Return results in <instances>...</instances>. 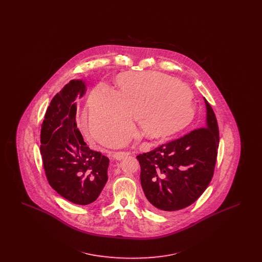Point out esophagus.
Listing matches in <instances>:
<instances>
[{
    "instance_id": "obj_1",
    "label": "esophagus",
    "mask_w": 262,
    "mask_h": 262,
    "mask_svg": "<svg viewBox=\"0 0 262 262\" xmlns=\"http://www.w3.org/2000/svg\"><path fill=\"white\" fill-rule=\"evenodd\" d=\"M129 155L128 152H125V151H117V152H114L113 153V157L116 159V160H122L124 157Z\"/></svg>"
}]
</instances>
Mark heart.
<instances>
[{"mask_svg":"<svg viewBox=\"0 0 262 262\" xmlns=\"http://www.w3.org/2000/svg\"><path fill=\"white\" fill-rule=\"evenodd\" d=\"M119 92L100 83L89 98V128L102 143L129 134L133 118L150 138L171 136L186 127L194 117L190 88L170 75L157 72L130 73L118 78ZM127 136L114 138L120 145Z\"/></svg>","mask_w":262,"mask_h":262,"instance_id":"b5f03b06","label":"heart"}]
</instances>
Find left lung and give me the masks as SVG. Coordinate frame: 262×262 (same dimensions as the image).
I'll list each match as a JSON object with an SVG mask.
<instances>
[{
  "instance_id": "obj_1",
  "label": "left lung",
  "mask_w": 262,
  "mask_h": 262,
  "mask_svg": "<svg viewBox=\"0 0 262 262\" xmlns=\"http://www.w3.org/2000/svg\"><path fill=\"white\" fill-rule=\"evenodd\" d=\"M204 100L207 114L203 126L137 156L141 187L153 211L186 208L199 200L211 182L219 128L210 104Z\"/></svg>"
}]
</instances>
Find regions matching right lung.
Masks as SVG:
<instances>
[{"label":"right lung","mask_w":262,"mask_h":262,"mask_svg":"<svg viewBox=\"0 0 262 262\" xmlns=\"http://www.w3.org/2000/svg\"><path fill=\"white\" fill-rule=\"evenodd\" d=\"M82 80H71L55 95L45 114L40 153L47 181L63 199L86 205L98 199L108 180V157L91 150L76 126L77 95L83 96Z\"/></svg>","instance_id":"add662e5"}]
</instances>
